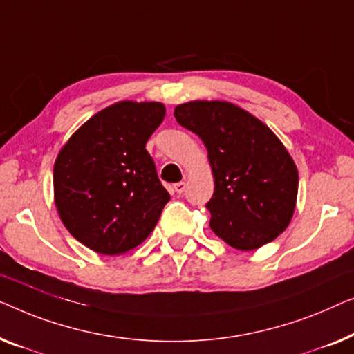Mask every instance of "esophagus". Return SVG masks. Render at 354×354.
<instances>
[{"mask_svg": "<svg viewBox=\"0 0 354 354\" xmlns=\"http://www.w3.org/2000/svg\"><path fill=\"white\" fill-rule=\"evenodd\" d=\"M173 189H175L176 194H183L184 191H186V183L179 181V183L175 184V186H173Z\"/></svg>", "mask_w": 354, "mask_h": 354, "instance_id": "1", "label": "esophagus"}]
</instances>
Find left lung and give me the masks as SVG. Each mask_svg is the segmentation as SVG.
<instances>
[{"label":"left lung","instance_id":"left-lung-1","mask_svg":"<svg viewBox=\"0 0 354 354\" xmlns=\"http://www.w3.org/2000/svg\"><path fill=\"white\" fill-rule=\"evenodd\" d=\"M179 125L205 144L215 192L207 202L212 231L237 250L274 241L295 210L298 171L265 123L225 101H192L175 109Z\"/></svg>","mask_w":354,"mask_h":354}]
</instances>
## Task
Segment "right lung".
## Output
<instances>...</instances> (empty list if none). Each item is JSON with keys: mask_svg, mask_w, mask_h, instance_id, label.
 Returning <instances> with one entry per match:
<instances>
[{"mask_svg": "<svg viewBox=\"0 0 354 354\" xmlns=\"http://www.w3.org/2000/svg\"><path fill=\"white\" fill-rule=\"evenodd\" d=\"M163 117L160 102H117L80 127L59 152L54 163L59 216L91 250L120 255L156 227L170 194L146 142Z\"/></svg>", "mask_w": 354, "mask_h": 354, "instance_id": "obj_1", "label": "right lung"}]
</instances>
